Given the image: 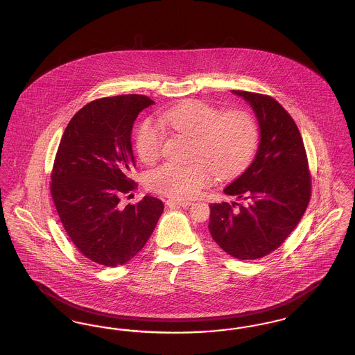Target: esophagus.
<instances>
[{"instance_id":"obj_1","label":"esophagus","mask_w":355,"mask_h":355,"mask_svg":"<svg viewBox=\"0 0 355 355\" xmlns=\"http://www.w3.org/2000/svg\"><path fill=\"white\" fill-rule=\"evenodd\" d=\"M166 205L169 207H177V206H181V207H189L191 202L190 201H180V200H168Z\"/></svg>"}]
</instances>
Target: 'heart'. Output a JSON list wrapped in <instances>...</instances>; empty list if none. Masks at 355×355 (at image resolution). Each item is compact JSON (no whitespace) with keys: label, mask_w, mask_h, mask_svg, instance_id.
I'll return each mask as SVG.
<instances>
[{"label":"heart","mask_w":355,"mask_h":355,"mask_svg":"<svg viewBox=\"0 0 355 355\" xmlns=\"http://www.w3.org/2000/svg\"><path fill=\"white\" fill-rule=\"evenodd\" d=\"M162 125L173 132L194 138L191 164H164L148 174L149 187L166 197L186 200L196 197L213 181V170L220 178L245 169L258 146V126L243 110L222 113L220 107L200 100L171 106L159 116ZM164 133L150 119L144 121L135 133V149L144 164H153L161 155Z\"/></svg>","instance_id":"obj_1"}]
</instances>
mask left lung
I'll return each mask as SVG.
<instances>
[{
    "instance_id": "obj_1",
    "label": "left lung",
    "mask_w": 355,
    "mask_h": 355,
    "mask_svg": "<svg viewBox=\"0 0 355 355\" xmlns=\"http://www.w3.org/2000/svg\"><path fill=\"white\" fill-rule=\"evenodd\" d=\"M233 93L253 107L261 139L250 166L223 190L242 203H211L209 230L223 252L249 261L277 250L295 229L310 201L311 175L304 139L284 106L270 96Z\"/></svg>"
}]
</instances>
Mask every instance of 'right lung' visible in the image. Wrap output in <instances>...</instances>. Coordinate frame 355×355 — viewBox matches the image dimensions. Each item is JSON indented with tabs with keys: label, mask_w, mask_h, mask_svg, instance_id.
<instances>
[{
	"label": "right lung",
	"mask_w": 355,
	"mask_h": 355,
	"mask_svg": "<svg viewBox=\"0 0 355 355\" xmlns=\"http://www.w3.org/2000/svg\"><path fill=\"white\" fill-rule=\"evenodd\" d=\"M153 103L141 94L89 102L70 119L55 154L51 193L58 217L77 250L102 266L130 261L164 211L162 201L150 196L119 203L135 187L129 178L133 123Z\"/></svg>",
	"instance_id": "obj_1"
}]
</instances>
